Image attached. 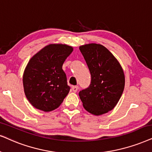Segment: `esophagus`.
<instances>
[{
	"label": "esophagus",
	"mask_w": 152,
	"mask_h": 152,
	"mask_svg": "<svg viewBox=\"0 0 152 152\" xmlns=\"http://www.w3.org/2000/svg\"><path fill=\"white\" fill-rule=\"evenodd\" d=\"M78 90V86H74L72 87V90L74 92V93H76V92H77V90Z\"/></svg>",
	"instance_id": "esophagus-1"
}]
</instances>
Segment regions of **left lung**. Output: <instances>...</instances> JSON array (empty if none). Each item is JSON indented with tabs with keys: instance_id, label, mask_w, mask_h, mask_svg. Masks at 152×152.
Returning a JSON list of instances; mask_svg holds the SVG:
<instances>
[{
	"instance_id": "left-lung-1",
	"label": "left lung",
	"mask_w": 152,
	"mask_h": 152,
	"mask_svg": "<svg viewBox=\"0 0 152 152\" xmlns=\"http://www.w3.org/2000/svg\"><path fill=\"white\" fill-rule=\"evenodd\" d=\"M80 51L91 75L90 86L78 93L83 106L94 115L112 110L121 97L124 73L114 55L99 44L82 45Z\"/></svg>"
}]
</instances>
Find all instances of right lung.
Masks as SVG:
<instances>
[{
	"label": "right lung",
	"instance_id": "add662e5",
	"mask_svg": "<svg viewBox=\"0 0 152 152\" xmlns=\"http://www.w3.org/2000/svg\"><path fill=\"white\" fill-rule=\"evenodd\" d=\"M72 51L71 46L50 44L29 60L23 75V85L26 98L35 108L53 111L68 95L70 87L62 65Z\"/></svg>",
	"mask_w": 152,
	"mask_h": 152
}]
</instances>
